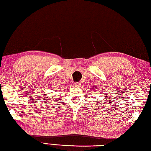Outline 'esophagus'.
I'll use <instances>...</instances> for the list:
<instances>
[{"label": "esophagus", "instance_id": "1", "mask_svg": "<svg viewBox=\"0 0 151 151\" xmlns=\"http://www.w3.org/2000/svg\"><path fill=\"white\" fill-rule=\"evenodd\" d=\"M80 85H81V83H79V82H76V83H74L75 87H79L80 86Z\"/></svg>", "mask_w": 151, "mask_h": 151}]
</instances>
